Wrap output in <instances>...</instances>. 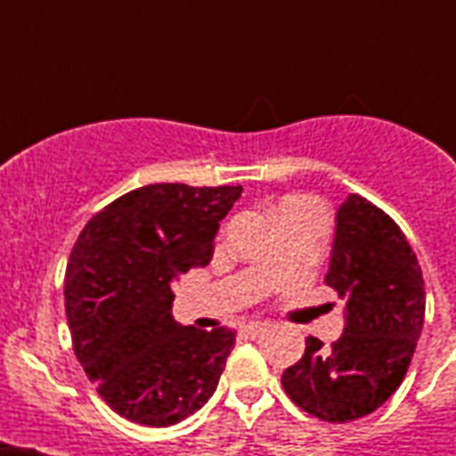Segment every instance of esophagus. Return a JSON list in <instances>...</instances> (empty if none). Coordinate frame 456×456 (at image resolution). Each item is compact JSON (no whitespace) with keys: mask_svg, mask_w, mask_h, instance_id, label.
Instances as JSON below:
<instances>
[{"mask_svg":"<svg viewBox=\"0 0 456 456\" xmlns=\"http://www.w3.org/2000/svg\"><path fill=\"white\" fill-rule=\"evenodd\" d=\"M263 331H267V324H265V322H248V324L241 326V333L247 338H257Z\"/></svg>","mask_w":456,"mask_h":456,"instance_id":"1","label":"esophagus"}]
</instances>
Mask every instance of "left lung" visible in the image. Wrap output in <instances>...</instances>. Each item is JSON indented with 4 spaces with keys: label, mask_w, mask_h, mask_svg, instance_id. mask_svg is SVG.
Listing matches in <instances>:
<instances>
[{
    "label": "left lung",
    "mask_w": 456,
    "mask_h": 456,
    "mask_svg": "<svg viewBox=\"0 0 456 456\" xmlns=\"http://www.w3.org/2000/svg\"><path fill=\"white\" fill-rule=\"evenodd\" d=\"M326 285L345 301V331L331 347L305 338V354L281 381L310 416L349 422L400 388L425 322V283L400 225L349 193L338 208Z\"/></svg>",
    "instance_id": "8db88e82"
}]
</instances>
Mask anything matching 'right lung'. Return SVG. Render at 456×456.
<instances>
[{
	"instance_id": "1",
	"label": "right lung",
	"mask_w": 456,
	"mask_h": 456,
	"mask_svg": "<svg viewBox=\"0 0 456 456\" xmlns=\"http://www.w3.org/2000/svg\"><path fill=\"white\" fill-rule=\"evenodd\" d=\"M241 187L164 183L100 209L72 248L66 315L84 372L118 416L146 427L184 420L212 397L235 331L173 320V281L212 257Z\"/></svg>"
}]
</instances>
